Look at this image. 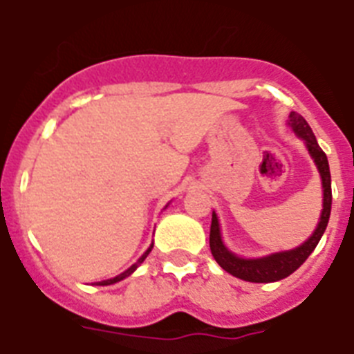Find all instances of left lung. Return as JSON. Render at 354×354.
Here are the masks:
<instances>
[{
  "label": "left lung",
  "mask_w": 354,
  "mask_h": 354,
  "mask_svg": "<svg viewBox=\"0 0 354 354\" xmlns=\"http://www.w3.org/2000/svg\"><path fill=\"white\" fill-rule=\"evenodd\" d=\"M292 130L305 141L308 152L314 158V163L318 165L319 176H322V183H324V209H322V216H319V224L316 227V232L308 239L305 244H301L296 250L290 252H279L272 253L268 257L261 259H242L233 255L222 242L221 227H218V218L213 213L211 218V232H209V248L213 257L222 268L230 272L232 275L239 277V279L250 281V283H274V281L285 279L292 272H296L308 255L314 252V248L318 246L319 239L324 235L327 222L330 216V202H333V193H330V171L327 156L322 149H319L318 141L314 138L313 128L308 127V122L299 115V113H290Z\"/></svg>",
  "instance_id": "left-lung-1"
}]
</instances>
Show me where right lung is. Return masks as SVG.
Here are the masks:
<instances>
[{"label": "right lung", "instance_id": "obj_1", "mask_svg": "<svg viewBox=\"0 0 354 354\" xmlns=\"http://www.w3.org/2000/svg\"><path fill=\"white\" fill-rule=\"evenodd\" d=\"M152 246H154V244H150V248H149V250H147V252H145V253H143V255H141V257H139V261H138V263H136V264H132V266H130V268H128V270H127V272H122V274H121V275H118V277H113V279H106V281H101V283H99V285H102V286H104V285H113V283H118V281H121V279H124V277H128V275L132 274L133 270L138 268L139 264L143 263L145 259H147V255H149V253H150V252H152Z\"/></svg>", "mask_w": 354, "mask_h": 354}]
</instances>
